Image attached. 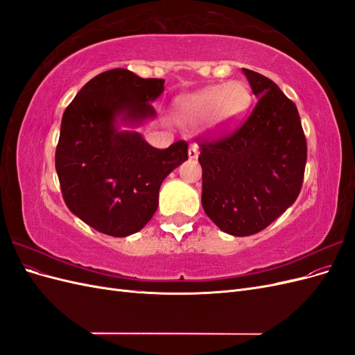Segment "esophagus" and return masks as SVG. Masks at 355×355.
I'll use <instances>...</instances> for the list:
<instances>
[{"label": "esophagus", "mask_w": 355, "mask_h": 355, "mask_svg": "<svg viewBox=\"0 0 355 355\" xmlns=\"http://www.w3.org/2000/svg\"><path fill=\"white\" fill-rule=\"evenodd\" d=\"M198 145L197 144H192L189 145V149H188V155L191 159H196L198 157Z\"/></svg>", "instance_id": "esophagus-1"}]
</instances>
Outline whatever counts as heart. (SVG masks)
I'll return each instance as SVG.
<instances>
[{
	"mask_svg": "<svg viewBox=\"0 0 355 355\" xmlns=\"http://www.w3.org/2000/svg\"><path fill=\"white\" fill-rule=\"evenodd\" d=\"M249 103L250 93L245 85L231 81L182 98L178 110L185 121H202L211 116L216 124L230 125L244 114Z\"/></svg>",
	"mask_w": 355,
	"mask_h": 355,
	"instance_id": "obj_1",
	"label": "heart"
}]
</instances>
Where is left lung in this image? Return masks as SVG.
<instances>
[{"instance_id": "left-lung-1", "label": "left lung", "mask_w": 355, "mask_h": 355, "mask_svg": "<svg viewBox=\"0 0 355 355\" xmlns=\"http://www.w3.org/2000/svg\"><path fill=\"white\" fill-rule=\"evenodd\" d=\"M257 98L232 132L197 137L201 204L227 234L265 230L296 201L306 164V139L296 105L262 73L243 68Z\"/></svg>"}]
</instances>
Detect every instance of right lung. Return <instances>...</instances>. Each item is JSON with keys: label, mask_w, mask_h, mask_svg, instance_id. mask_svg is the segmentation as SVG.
Here are the masks:
<instances>
[{"label": "right lung", "mask_w": 355, "mask_h": 355, "mask_svg": "<svg viewBox=\"0 0 355 355\" xmlns=\"http://www.w3.org/2000/svg\"><path fill=\"white\" fill-rule=\"evenodd\" d=\"M164 80L141 78L116 68L96 75L62 116L55 163L68 209L92 228L112 237L141 231L158 207V192L171 170L188 159V144L149 145L124 123L154 118L153 101Z\"/></svg>", "instance_id": "right-lung-1"}]
</instances>
